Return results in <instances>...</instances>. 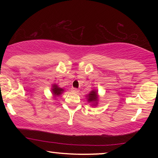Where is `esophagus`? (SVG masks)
Listing matches in <instances>:
<instances>
[{
    "label": "esophagus",
    "mask_w": 158,
    "mask_h": 158,
    "mask_svg": "<svg viewBox=\"0 0 158 158\" xmlns=\"http://www.w3.org/2000/svg\"><path fill=\"white\" fill-rule=\"evenodd\" d=\"M71 91L73 93H75V94H78L79 92V90L77 89V88H71Z\"/></svg>",
    "instance_id": "34e87169"
}]
</instances>
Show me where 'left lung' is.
<instances>
[{
    "instance_id": "8db88e82",
    "label": "left lung",
    "mask_w": 158,
    "mask_h": 158,
    "mask_svg": "<svg viewBox=\"0 0 158 158\" xmlns=\"http://www.w3.org/2000/svg\"><path fill=\"white\" fill-rule=\"evenodd\" d=\"M98 93L96 90H92L91 92L88 94V102H96L98 100Z\"/></svg>"
}]
</instances>
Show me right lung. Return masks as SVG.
Listing matches in <instances>:
<instances>
[{"mask_svg": "<svg viewBox=\"0 0 158 158\" xmlns=\"http://www.w3.org/2000/svg\"><path fill=\"white\" fill-rule=\"evenodd\" d=\"M64 91V90L62 88H60L58 87L57 85H54L52 88V94L55 96H59L60 95L62 94V92Z\"/></svg>", "mask_w": 158, "mask_h": 158, "instance_id": "add662e5", "label": "right lung"}]
</instances>
